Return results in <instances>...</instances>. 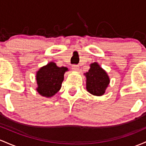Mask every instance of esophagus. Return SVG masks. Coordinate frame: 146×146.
Returning <instances> with one entry per match:
<instances>
[{"label":"esophagus","mask_w":146,"mask_h":146,"mask_svg":"<svg viewBox=\"0 0 146 146\" xmlns=\"http://www.w3.org/2000/svg\"><path fill=\"white\" fill-rule=\"evenodd\" d=\"M72 71L74 72H78L79 68H78V65H73L72 68Z\"/></svg>","instance_id":"esophagus-1"}]
</instances>
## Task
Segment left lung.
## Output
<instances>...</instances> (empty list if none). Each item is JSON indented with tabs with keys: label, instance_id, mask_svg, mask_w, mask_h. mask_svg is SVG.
<instances>
[{
	"label": "left lung",
	"instance_id": "left-lung-1",
	"mask_svg": "<svg viewBox=\"0 0 146 146\" xmlns=\"http://www.w3.org/2000/svg\"><path fill=\"white\" fill-rule=\"evenodd\" d=\"M90 70L84 75L86 77V90L94 96H102L108 87L110 79L106 72L96 62L90 65Z\"/></svg>",
	"mask_w": 146,
	"mask_h": 146
}]
</instances>
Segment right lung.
Masks as SVG:
<instances>
[{"label": "right lung", "mask_w": 146, "mask_h": 146, "mask_svg": "<svg viewBox=\"0 0 146 146\" xmlns=\"http://www.w3.org/2000/svg\"><path fill=\"white\" fill-rule=\"evenodd\" d=\"M67 71L68 68H60L52 61L41 67L36 74L38 93L45 98L52 97L60 90Z\"/></svg>", "instance_id": "1"}]
</instances>
